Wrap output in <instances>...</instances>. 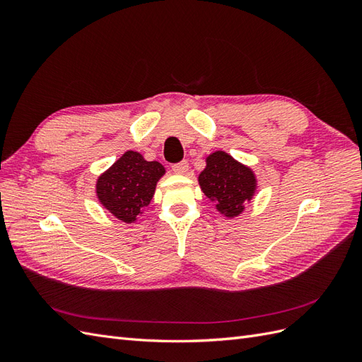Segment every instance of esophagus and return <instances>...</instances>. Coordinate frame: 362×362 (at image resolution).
<instances>
[{
    "label": "esophagus",
    "instance_id": "1",
    "mask_svg": "<svg viewBox=\"0 0 362 362\" xmlns=\"http://www.w3.org/2000/svg\"><path fill=\"white\" fill-rule=\"evenodd\" d=\"M172 170L175 173H178V175H185V173H187V170H189V163L187 161H181L178 164H173Z\"/></svg>",
    "mask_w": 362,
    "mask_h": 362
}]
</instances>
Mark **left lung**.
I'll return each instance as SVG.
<instances>
[{
  "mask_svg": "<svg viewBox=\"0 0 362 362\" xmlns=\"http://www.w3.org/2000/svg\"><path fill=\"white\" fill-rule=\"evenodd\" d=\"M198 182L202 193L214 202L216 210L228 218L242 214L258 189L254 169L225 151H214L206 156Z\"/></svg>",
  "mask_w": 362,
  "mask_h": 362,
  "instance_id": "1",
  "label": "left lung"
}]
</instances>
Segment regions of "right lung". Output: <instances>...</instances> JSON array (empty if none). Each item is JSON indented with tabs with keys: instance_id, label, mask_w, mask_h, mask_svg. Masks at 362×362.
<instances>
[{
	"instance_id": "right-lung-1",
	"label": "right lung",
	"mask_w": 362,
	"mask_h": 362,
	"mask_svg": "<svg viewBox=\"0 0 362 362\" xmlns=\"http://www.w3.org/2000/svg\"><path fill=\"white\" fill-rule=\"evenodd\" d=\"M166 169L148 161L137 151H127L96 180V198L124 223H134L154 198L157 182Z\"/></svg>"
}]
</instances>
